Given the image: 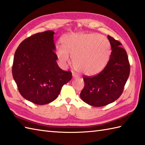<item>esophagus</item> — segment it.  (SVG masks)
<instances>
[{
  "label": "esophagus",
  "instance_id": "34e87169",
  "mask_svg": "<svg viewBox=\"0 0 145 145\" xmlns=\"http://www.w3.org/2000/svg\"><path fill=\"white\" fill-rule=\"evenodd\" d=\"M72 77H73V78H79V76L77 74H76L75 73H72Z\"/></svg>",
  "mask_w": 145,
  "mask_h": 145
}]
</instances>
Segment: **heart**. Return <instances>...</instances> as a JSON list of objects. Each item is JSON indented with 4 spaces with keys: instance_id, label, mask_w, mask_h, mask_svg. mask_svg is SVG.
Masks as SVG:
<instances>
[{
    "instance_id": "1",
    "label": "heart",
    "mask_w": 145,
    "mask_h": 145,
    "mask_svg": "<svg viewBox=\"0 0 145 145\" xmlns=\"http://www.w3.org/2000/svg\"><path fill=\"white\" fill-rule=\"evenodd\" d=\"M56 53L62 66L72 57L74 67L86 75H94L104 68L110 55V43L106 37L96 34H70L62 39Z\"/></svg>"
}]
</instances>
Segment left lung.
Masks as SVG:
<instances>
[{
  "label": "left lung",
  "mask_w": 145,
  "mask_h": 145,
  "mask_svg": "<svg viewBox=\"0 0 145 145\" xmlns=\"http://www.w3.org/2000/svg\"><path fill=\"white\" fill-rule=\"evenodd\" d=\"M112 51L110 60L102 71L94 76H84L81 99L96 107L108 105L119 98L130 72L128 57L120 41L108 35Z\"/></svg>",
  "instance_id": "left-lung-1"
}]
</instances>
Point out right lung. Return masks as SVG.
I'll return each instance as SVG.
<instances>
[{"instance_id":"right-lung-1","label":"right lung","mask_w":145,"mask_h":145,"mask_svg":"<svg viewBox=\"0 0 145 145\" xmlns=\"http://www.w3.org/2000/svg\"><path fill=\"white\" fill-rule=\"evenodd\" d=\"M54 34L47 31L26 38L14 54L12 76L23 97L44 105L54 101L72 72L58 66Z\"/></svg>"}]
</instances>
